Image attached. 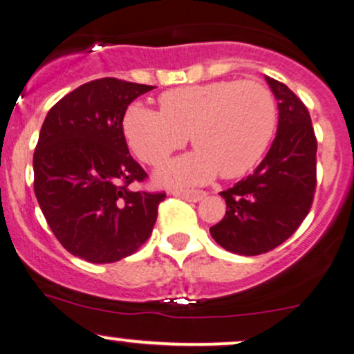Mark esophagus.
Masks as SVG:
<instances>
[{"instance_id": "obj_1", "label": "esophagus", "mask_w": 354, "mask_h": 354, "mask_svg": "<svg viewBox=\"0 0 354 354\" xmlns=\"http://www.w3.org/2000/svg\"><path fill=\"white\" fill-rule=\"evenodd\" d=\"M170 194H172L174 197L189 200V202H200V200H203L205 195H207L203 190H184V189H176L170 192Z\"/></svg>"}]
</instances>
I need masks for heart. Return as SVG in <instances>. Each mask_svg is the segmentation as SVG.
I'll return each mask as SVG.
<instances>
[{"mask_svg": "<svg viewBox=\"0 0 354 354\" xmlns=\"http://www.w3.org/2000/svg\"><path fill=\"white\" fill-rule=\"evenodd\" d=\"M160 113L131 104L123 120L129 147L144 164L159 167L189 136L197 151L157 174L169 185L210 180L216 172L241 177L259 162L276 129V103L256 80H218L164 91Z\"/></svg>", "mask_w": 354, "mask_h": 354, "instance_id": "1", "label": "heart"}]
</instances>
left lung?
Here are the masks:
<instances>
[{
	"instance_id": "obj_1",
	"label": "left lung",
	"mask_w": 354,
	"mask_h": 354,
	"mask_svg": "<svg viewBox=\"0 0 354 354\" xmlns=\"http://www.w3.org/2000/svg\"><path fill=\"white\" fill-rule=\"evenodd\" d=\"M277 98V136L256 170L220 192L225 218L212 226L226 251L257 256L289 239L310 212L317 189V138L310 113L289 86L266 77Z\"/></svg>"
}]
</instances>
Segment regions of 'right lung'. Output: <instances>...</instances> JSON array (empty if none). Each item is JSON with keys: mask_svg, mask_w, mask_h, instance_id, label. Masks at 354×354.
<instances>
[{"mask_svg": "<svg viewBox=\"0 0 354 354\" xmlns=\"http://www.w3.org/2000/svg\"><path fill=\"white\" fill-rule=\"evenodd\" d=\"M154 86L98 78L47 113L34 149V194L59 243L88 263L134 254L157 220L165 192H136L146 170L129 154L123 118Z\"/></svg>", "mask_w": 354, "mask_h": 354, "instance_id": "add662e5", "label": "right lung"}]
</instances>
